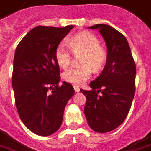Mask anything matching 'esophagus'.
<instances>
[{"label": "esophagus", "instance_id": "obj_1", "mask_svg": "<svg viewBox=\"0 0 151 151\" xmlns=\"http://www.w3.org/2000/svg\"><path fill=\"white\" fill-rule=\"evenodd\" d=\"M74 90L76 92H79L80 90V87H78V86H74Z\"/></svg>", "mask_w": 151, "mask_h": 151}]
</instances>
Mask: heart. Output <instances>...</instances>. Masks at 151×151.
Masks as SVG:
<instances>
[{
  "instance_id": "1",
  "label": "heart",
  "mask_w": 151,
  "mask_h": 151,
  "mask_svg": "<svg viewBox=\"0 0 151 151\" xmlns=\"http://www.w3.org/2000/svg\"><path fill=\"white\" fill-rule=\"evenodd\" d=\"M71 50L75 54H83L80 68H71L63 73L65 81L75 85H81L91 76L93 71H100L106 63L107 54L100 46V41L92 33L83 32L75 35L68 43L61 42L56 47L55 57L59 65L66 68L71 63Z\"/></svg>"
}]
</instances>
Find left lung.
<instances>
[{
	"instance_id": "left-lung-1",
	"label": "left lung",
	"mask_w": 151,
	"mask_h": 151,
	"mask_svg": "<svg viewBox=\"0 0 151 151\" xmlns=\"http://www.w3.org/2000/svg\"><path fill=\"white\" fill-rule=\"evenodd\" d=\"M107 47L104 70L90 83L91 91L80 90L87 101L84 114L93 131L106 133L119 127L127 116L135 92L136 66L127 40L111 26L99 24Z\"/></svg>"
}]
</instances>
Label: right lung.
<instances>
[{"mask_svg":"<svg viewBox=\"0 0 151 151\" xmlns=\"http://www.w3.org/2000/svg\"><path fill=\"white\" fill-rule=\"evenodd\" d=\"M74 28L37 26L20 40L13 60L12 84L20 119L36 134L48 136L60 127L72 85L60 86L56 47Z\"/></svg>","mask_w":151,"mask_h":151,"instance_id":"obj_1","label":"right lung"}]
</instances>
